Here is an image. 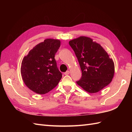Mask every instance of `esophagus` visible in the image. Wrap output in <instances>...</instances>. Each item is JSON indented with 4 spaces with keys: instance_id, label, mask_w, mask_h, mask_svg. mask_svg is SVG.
<instances>
[{
    "instance_id": "1",
    "label": "esophagus",
    "mask_w": 132,
    "mask_h": 132,
    "mask_svg": "<svg viewBox=\"0 0 132 132\" xmlns=\"http://www.w3.org/2000/svg\"><path fill=\"white\" fill-rule=\"evenodd\" d=\"M69 73H70V71L68 70V71H67L66 72H65L64 73V75H69Z\"/></svg>"
}]
</instances>
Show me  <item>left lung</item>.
I'll use <instances>...</instances> for the list:
<instances>
[{
  "mask_svg": "<svg viewBox=\"0 0 132 132\" xmlns=\"http://www.w3.org/2000/svg\"><path fill=\"white\" fill-rule=\"evenodd\" d=\"M81 70L77 84L89 93H96L111 82L114 73L113 60L100 44L81 36L69 42Z\"/></svg>",
  "mask_w": 132,
  "mask_h": 132,
  "instance_id": "8db88e82",
  "label": "left lung"
}]
</instances>
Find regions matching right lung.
Instances as JSON below:
<instances>
[{
    "label": "right lung",
    "mask_w": 132,
    "mask_h": 132,
    "mask_svg": "<svg viewBox=\"0 0 132 132\" xmlns=\"http://www.w3.org/2000/svg\"><path fill=\"white\" fill-rule=\"evenodd\" d=\"M61 46L58 39H46L32 49L23 58L21 74L29 88L45 94L56 86L62 77L54 58Z\"/></svg>",
    "instance_id": "obj_1"
}]
</instances>
